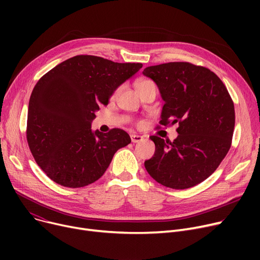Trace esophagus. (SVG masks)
I'll use <instances>...</instances> for the list:
<instances>
[{
    "mask_svg": "<svg viewBox=\"0 0 260 260\" xmlns=\"http://www.w3.org/2000/svg\"><path fill=\"white\" fill-rule=\"evenodd\" d=\"M131 139H132L133 143H138L143 140V137L139 135H131Z\"/></svg>",
    "mask_w": 260,
    "mask_h": 260,
    "instance_id": "34e87169",
    "label": "esophagus"
}]
</instances>
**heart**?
Segmentation results:
<instances>
[{"label":"heart","instance_id":"b5f03b06","mask_svg":"<svg viewBox=\"0 0 260 260\" xmlns=\"http://www.w3.org/2000/svg\"><path fill=\"white\" fill-rule=\"evenodd\" d=\"M149 84H154V82H152L151 80H141V81H139L138 83H137V88H138V87H141V86H144V85H149ZM120 90H121V87H118V88L115 90L114 95H117V94L120 92Z\"/></svg>","mask_w":260,"mask_h":260}]
</instances>
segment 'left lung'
I'll return each mask as SVG.
<instances>
[{
  "mask_svg": "<svg viewBox=\"0 0 260 260\" xmlns=\"http://www.w3.org/2000/svg\"><path fill=\"white\" fill-rule=\"evenodd\" d=\"M157 84L165 105L161 125L178 123L173 142L151 136L154 156L144 162L158 183L175 189L195 186L219 167L232 143L235 109L231 95L209 68L170 62L144 68Z\"/></svg>",
  "mask_w": 260,
  "mask_h": 260,
  "instance_id": "left-lung-1",
  "label": "left lung"
}]
</instances>
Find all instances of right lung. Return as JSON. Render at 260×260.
<instances>
[{"mask_svg":"<svg viewBox=\"0 0 260 260\" xmlns=\"http://www.w3.org/2000/svg\"><path fill=\"white\" fill-rule=\"evenodd\" d=\"M142 67L95 56H76L41 78L28 104L27 142L49 178L66 187L97 181L119 148L131 143L120 128L91 131L99 105Z\"/></svg>","mask_w":260,"mask_h":260,"instance_id":"1","label":"right lung"}]
</instances>
